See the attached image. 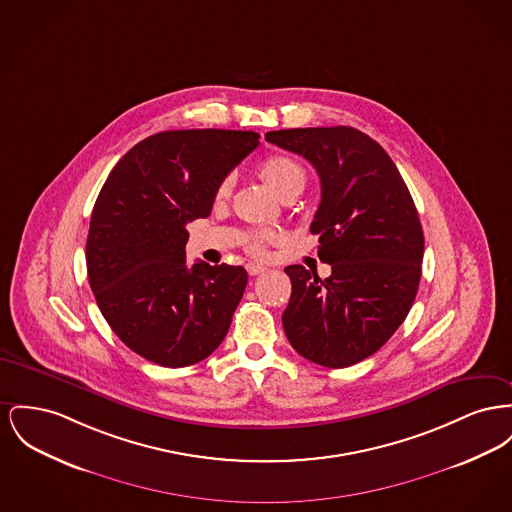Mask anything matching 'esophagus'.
<instances>
[{"mask_svg":"<svg viewBox=\"0 0 512 512\" xmlns=\"http://www.w3.org/2000/svg\"><path fill=\"white\" fill-rule=\"evenodd\" d=\"M265 271H267V267H263V265H257V263H249V265H247V272H249L251 276L263 274Z\"/></svg>","mask_w":512,"mask_h":512,"instance_id":"1","label":"esophagus"}]
</instances>
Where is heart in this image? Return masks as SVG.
<instances>
[{"mask_svg": "<svg viewBox=\"0 0 512 512\" xmlns=\"http://www.w3.org/2000/svg\"><path fill=\"white\" fill-rule=\"evenodd\" d=\"M259 176L280 199H284L292 193H300L305 185V172H303L300 162L294 156L284 154V152H274L267 158H263V162L259 164ZM230 187H232L230 178L222 181L216 189V197L226 199L230 195ZM272 240H274V234L271 232H249L243 243L249 253L263 255L265 245Z\"/></svg>", "mask_w": 512, "mask_h": 512, "instance_id": "1", "label": "heart"}]
</instances>
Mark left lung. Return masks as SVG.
Masks as SVG:
<instances>
[{
	"instance_id": "obj_1",
	"label": "left lung",
	"mask_w": 512,
	"mask_h": 512,
	"mask_svg": "<svg viewBox=\"0 0 512 512\" xmlns=\"http://www.w3.org/2000/svg\"><path fill=\"white\" fill-rule=\"evenodd\" d=\"M265 139L309 160L321 180L311 222L331 276L284 272L292 296L284 332L305 360L340 369L375 354L418 294L423 230L414 199L385 149L354 127L280 129Z\"/></svg>"
}]
</instances>
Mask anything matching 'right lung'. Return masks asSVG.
<instances>
[{"label": "right lung", "instance_id": "right-lung-1", "mask_svg": "<svg viewBox=\"0 0 512 512\" xmlns=\"http://www.w3.org/2000/svg\"><path fill=\"white\" fill-rule=\"evenodd\" d=\"M257 145L253 131H162L137 143L102 185L87 238L89 282L112 331L145 360L193 365L230 329L247 272L187 267L185 224L211 214L218 185Z\"/></svg>", "mask_w": 512, "mask_h": 512}]
</instances>
